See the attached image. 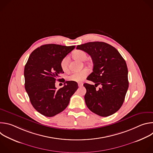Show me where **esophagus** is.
Here are the masks:
<instances>
[{
	"mask_svg": "<svg viewBox=\"0 0 153 153\" xmlns=\"http://www.w3.org/2000/svg\"><path fill=\"white\" fill-rule=\"evenodd\" d=\"M78 86H79V87H81V86H83V83H78Z\"/></svg>",
	"mask_w": 153,
	"mask_h": 153,
	"instance_id": "34e87169",
	"label": "esophagus"
}]
</instances>
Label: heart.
Listing matches in <instances>:
<instances>
[{"mask_svg":"<svg viewBox=\"0 0 153 153\" xmlns=\"http://www.w3.org/2000/svg\"><path fill=\"white\" fill-rule=\"evenodd\" d=\"M73 57L76 59H78L80 61H84L87 57L86 53L82 50H76L73 53ZM68 65H69V59L68 57H65L60 62V67L62 70L66 72L68 70ZM89 71L88 70L83 69L79 72L73 73L69 76H67V79L69 81L72 82H81L84 80L86 77L88 76Z\"/></svg>","mask_w":153,"mask_h":153,"instance_id":"obj_1","label":"heart"}]
</instances>
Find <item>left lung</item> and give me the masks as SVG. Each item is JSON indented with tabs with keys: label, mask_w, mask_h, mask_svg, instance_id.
<instances>
[{
	"label": "left lung",
	"mask_w": 153,
	"mask_h": 153,
	"mask_svg": "<svg viewBox=\"0 0 153 153\" xmlns=\"http://www.w3.org/2000/svg\"><path fill=\"white\" fill-rule=\"evenodd\" d=\"M76 48L88 53L94 63L93 72L86 79L95 85L83 84L87 107L100 116L113 114L122 106L128 88L125 60L114 47L102 42H88ZM99 84L102 88L97 91Z\"/></svg>",
	"instance_id": "left-lung-1"
}]
</instances>
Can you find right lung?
I'll return each instance as SVG.
<instances>
[{
	"label": "right lung",
	"mask_w": 153,
	"mask_h": 153,
	"mask_svg": "<svg viewBox=\"0 0 153 153\" xmlns=\"http://www.w3.org/2000/svg\"><path fill=\"white\" fill-rule=\"evenodd\" d=\"M75 47L47 44L34 50L28 58L24 68L25 90L35 110L43 116L53 117L63 111L78 88L72 81H66L59 90L55 86L64 73L61 60Z\"/></svg>",
	"instance_id": "add662e5"
}]
</instances>
